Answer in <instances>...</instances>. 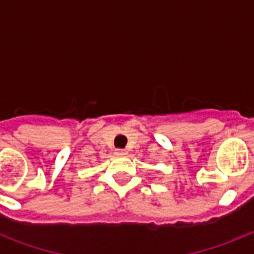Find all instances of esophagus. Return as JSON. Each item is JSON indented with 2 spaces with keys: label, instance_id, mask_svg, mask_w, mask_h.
Returning a JSON list of instances; mask_svg holds the SVG:
<instances>
[{
  "label": "esophagus",
  "instance_id": "1",
  "mask_svg": "<svg viewBox=\"0 0 254 254\" xmlns=\"http://www.w3.org/2000/svg\"><path fill=\"white\" fill-rule=\"evenodd\" d=\"M114 154H116L117 156H125V155L127 154V151H126V150H116Z\"/></svg>",
  "mask_w": 254,
  "mask_h": 254
}]
</instances>
